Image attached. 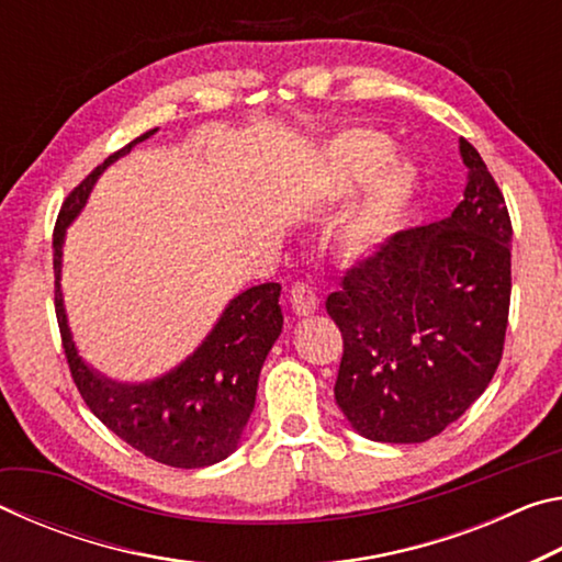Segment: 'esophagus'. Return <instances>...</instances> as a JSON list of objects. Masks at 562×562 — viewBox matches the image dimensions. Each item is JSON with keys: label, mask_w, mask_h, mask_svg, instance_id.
Masks as SVG:
<instances>
[{"label": "esophagus", "mask_w": 562, "mask_h": 562, "mask_svg": "<svg viewBox=\"0 0 562 562\" xmlns=\"http://www.w3.org/2000/svg\"><path fill=\"white\" fill-rule=\"evenodd\" d=\"M290 304H292L294 315L307 317L319 307V297L310 282H294L290 290Z\"/></svg>", "instance_id": "1"}]
</instances>
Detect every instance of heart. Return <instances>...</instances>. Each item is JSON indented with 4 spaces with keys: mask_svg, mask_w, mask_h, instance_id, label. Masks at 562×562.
Returning a JSON list of instances; mask_svg holds the SVG:
<instances>
[{
    "mask_svg": "<svg viewBox=\"0 0 562 562\" xmlns=\"http://www.w3.org/2000/svg\"><path fill=\"white\" fill-rule=\"evenodd\" d=\"M392 154L394 146L386 136L376 131L359 128L337 138L335 148H331V164H335L341 183L351 186L372 178L392 158ZM414 186L416 173L408 164H394L384 168V173L376 180L372 198L364 203V207H361L355 223L349 227L351 243H357L359 247L376 243L389 231L396 213L402 211V205L412 195Z\"/></svg>",
    "mask_w": 562,
    "mask_h": 562,
    "instance_id": "1",
    "label": "heart"
}]
</instances>
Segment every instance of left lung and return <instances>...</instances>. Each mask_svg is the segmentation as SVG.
Instances as JSON below:
<instances>
[{
    "label": "left lung",
    "instance_id": "8db88e82",
    "mask_svg": "<svg viewBox=\"0 0 562 562\" xmlns=\"http://www.w3.org/2000/svg\"><path fill=\"white\" fill-rule=\"evenodd\" d=\"M463 201L357 260L325 307L345 339L335 398L372 441L422 443L453 424L501 364L510 307V215L469 140Z\"/></svg>",
    "mask_w": 562,
    "mask_h": 562
}]
</instances>
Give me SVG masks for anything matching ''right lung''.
Segmentation results:
<instances>
[{"label":"right lung","mask_w":562,"mask_h":562,"mask_svg":"<svg viewBox=\"0 0 562 562\" xmlns=\"http://www.w3.org/2000/svg\"><path fill=\"white\" fill-rule=\"evenodd\" d=\"M156 131V128H154ZM144 133L76 186L54 225V310L76 389L103 426L133 449L176 469H203L237 449L255 408L262 361L282 331L280 284L265 282L227 304L193 357L156 382L119 384L99 376L76 355L59 290L64 233L87 203L101 170L154 136Z\"/></svg>","instance_id":"1"}]
</instances>
